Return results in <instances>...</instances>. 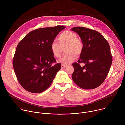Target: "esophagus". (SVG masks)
<instances>
[{
  "mask_svg": "<svg viewBox=\"0 0 125 125\" xmlns=\"http://www.w3.org/2000/svg\"><path fill=\"white\" fill-rule=\"evenodd\" d=\"M67 67V65H61V68H65Z\"/></svg>",
  "mask_w": 125,
  "mask_h": 125,
  "instance_id": "obj_1",
  "label": "esophagus"
}]
</instances>
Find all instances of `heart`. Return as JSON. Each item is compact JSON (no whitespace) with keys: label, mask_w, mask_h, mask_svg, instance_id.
I'll use <instances>...</instances> for the list:
<instances>
[{"label":"heart","mask_w":125,"mask_h":125,"mask_svg":"<svg viewBox=\"0 0 125 125\" xmlns=\"http://www.w3.org/2000/svg\"><path fill=\"white\" fill-rule=\"evenodd\" d=\"M58 42L53 41L50 45V51L57 58L61 57L62 48L67 46L65 49L66 54L59 60L62 65H68L73 62L76 58V55H80L83 51V44L75 33L70 30L63 31L58 37Z\"/></svg>","instance_id":"1"}]
</instances>
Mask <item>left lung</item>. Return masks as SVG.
Here are the masks:
<instances>
[{
	"mask_svg": "<svg viewBox=\"0 0 125 125\" xmlns=\"http://www.w3.org/2000/svg\"><path fill=\"white\" fill-rule=\"evenodd\" d=\"M71 30L79 35L83 43L80 59L73 64L74 70L72 78L82 89L96 88L105 80L112 63L109 44L96 30L83 27H73ZM80 63L85 65L81 67Z\"/></svg>",
	"mask_w": 125,
	"mask_h": 125,
	"instance_id": "left-lung-1",
	"label": "left lung"
}]
</instances>
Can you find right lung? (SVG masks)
<instances>
[{
  "label": "right lung",
  "mask_w": 125,
  "mask_h": 125,
  "mask_svg": "<svg viewBox=\"0 0 125 125\" xmlns=\"http://www.w3.org/2000/svg\"><path fill=\"white\" fill-rule=\"evenodd\" d=\"M65 26L38 28L18 43L12 64L19 83L26 90L39 93L51 84L61 64L50 51L51 43Z\"/></svg>",
  "instance_id": "obj_1"
}]
</instances>
